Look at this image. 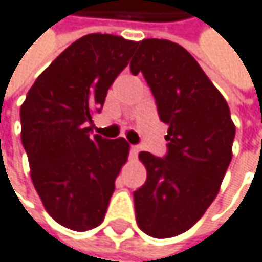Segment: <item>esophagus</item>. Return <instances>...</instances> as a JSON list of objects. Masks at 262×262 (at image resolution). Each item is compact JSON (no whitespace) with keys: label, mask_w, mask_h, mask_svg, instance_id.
Segmentation results:
<instances>
[{"label":"esophagus","mask_w":262,"mask_h":262,"mask_svg":"<svg viewBox=\"0 0 262 262\" xmlns=\"http://www.w3.org/2000/svg\"><path fill=\"white\" fill-rule=\"evenodd\" d=\"M130 152H132V156H137L140 152V146L132 144V146H130Z\"/></svg>","instance_id":"esophagus-1"}]
</instances>
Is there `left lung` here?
<instances>
[{
  "mask_svg": "<svg viewBox=\"0 0 262 262\" xmlns=\"http://www.w3.org/2000/svg\"><path fill=\"white\" fill-rule=\"evenodd\" d=\"M130 62L143 74L168 125L163 159L140 152L147 178L134 193L137 223L166 239L192 228L215 200L233 157L236 135L229 106L196 59L165 39H144Z\"/></svg>",
  "mask_w": 262,
  "mask_h": 262,
  "instance_id": "obj_1",
  "label": "left lung"
}]
</instances>
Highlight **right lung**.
<instances>
[{
  "mask_svg": "<svg viewBox=\"0 0 262 262\" xmlns=\"http://www.w3.org/2000/svg\"><path fill=\"white\" fill-rule=\"evenodd\" d=\"M137 43L113 34L80 37L37 77L20 108L34 188L52 219L69 229L103 222L127 160L128 143L91 135V124Z\"/></svg>",
  "mask_w": 262,
  "mask_h": 262,
  "instance_id": "add662e5",
  "label": "right lung"
}]
</instances>
